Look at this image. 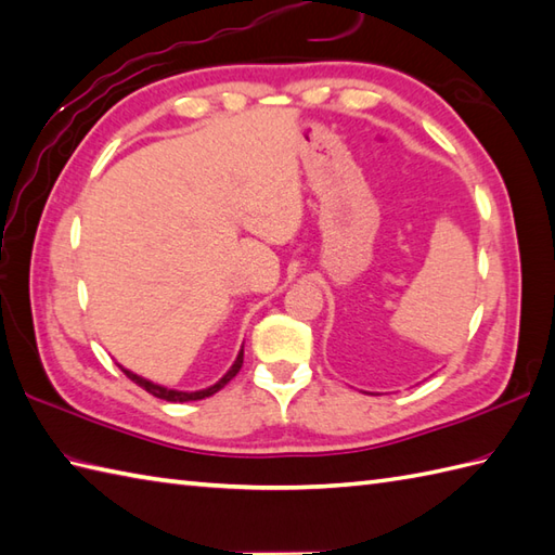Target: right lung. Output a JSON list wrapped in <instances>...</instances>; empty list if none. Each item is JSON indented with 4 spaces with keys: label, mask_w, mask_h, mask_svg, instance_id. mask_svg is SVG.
<instances>
[{
    "label": "right lung",
    "mask_w": 555,
    "mask_h": 555,
    "mask_svg": "<svg viewBox=\"0 0 555 555\" xmlns=\"http://www.w3.org/2000/svg\"><path fill=\"white\" fill-rule=\"evenodd\" d=\"M241 367H243V348H241V352H238V358H235V362L231 364V370L221 376V379L217 382V384H211L209 388H203V391H176V388H167V386H159V384H155V382H150V379H143V376H138V374H133V372H128V370H124V374L128 376V379L131 382H135L140 388H145L147 393H152L155 398H162V400H169V403H188V400H203V398H209V396H215L217 391H221L223 386H227L235 374L241 372Z\"/></svg>",
    "instance_id": "obj_1"
}]
</instances>
